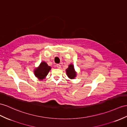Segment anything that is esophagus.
Returning a JSON list of instances; mask_svg holds the SVG:
<instances>
[{
  "mask_svg": "<svg viewBox=\"0 0 127 127\" xmlns=\"http://www.w3.org/2000/svg\"><path fill=\"white\" fill-rule=\"evenodd\" d=\"M57 67L58 68H60L61 65L60 64H57Z\"/></svg>",
  "mask_w": 127,
  "mask_h": 127,
  "instance_id": "esophagus-1",
  "label": "esophagus"
}]
</instances>
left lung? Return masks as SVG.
<instances>
[{
  "mask_svg": "<svg viewBox=\"0 0 127 127\" xmlns=\"http://www.w3.org/2000/svg\"><path fill=\"white\" fill-rule=\"evenodd\" d=\"M66 73L67 75L68 76L69 78L71 79H74V78L76 76V73L74 71V66L73 64H70V65H69L68 68L66 69Z\"/></svg>",
  "mask_w": 127,
  "mask_h": 127,
  "instance_id": "1",
  "label": "left lung"
}]
</instances>
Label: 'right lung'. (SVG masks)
<instances>
[{
    "mask_svg": "<svg viewBox=\"0 0 127 127\" xmlns=\"http://www.w3.org/2000/svg\"><path fill=\"white\" fill-rule=\"evenodd\" d=\"M51 67L48 66L45 62H42L39 67L34 70V74L39 80L44 79L47 76Z\"/></svg>",
    "mask_w": 127,
    "mask_h": 127,
    "instance_id": "1",
    "label": "right lung"
}]
</instances>
